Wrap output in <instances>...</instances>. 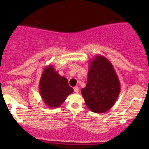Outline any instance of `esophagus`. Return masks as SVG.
<instances>
[{
    "label": "esophagus",
    "instance_id": "1",
    "mask_svg": "<svg viewBox=\"0 0 149 149\" xmlns=\"http://www.w3.org/2000/svg\"><path fill=\"white\" fill-rule=\"evenodd\" d=\"M73 90H74V92H76V93H78V92H79V89H78V87H74V88H73Z\"/></svg>",
    "mask_w": 149,
    "mask_h": 149
}]
</instances>
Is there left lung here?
Listing matches in <instances>:
<instances>
[{
    "instance_id": "8db88e82",
    "label": "left lung",
    "mask_w": 149,
    "mask_h": 149,
    "mask_svg": "<svg viewBox=\"0 0 149 149\" xmlns=\"http://www.w3.org/2000/svg\"><path fill=\"white\" fill-rule=\"evenodd\" d=\"M87 85L81 90L86 106L92 112L102 113L114 105L120 92V84L113 66L102 55L90 61Z\"/></svg>"
}]
</instances>
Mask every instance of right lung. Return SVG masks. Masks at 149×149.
Returning <instances> with one entry per match:
<instances>
[{"instance_id": "obj_1", "label": "right lung", "mask_w": 149, "mask_h": 149, "mask_svg": "<svg viewBox=\"0 0 149 149\" xmlns=\"http://www.w3.org/2000/svg\"><path fill=\"white\" fill-rule=\"evenodd\" d=\"M39 92L47 107L54 109L60 107L73 90L69 85L68 80L61 76L52 65L49 64L44 68L42 73Z\"/></svg>"}]
</instances>
